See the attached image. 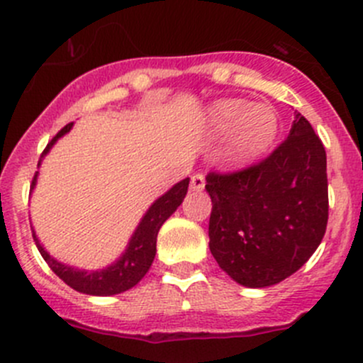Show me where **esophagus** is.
Masks as SVG:
<instances>
[{
	"instance_id": "obj_1",
	"label": "esophagus",
	"mask_w": 363,
	"mask_h": 363,
	"mask_svg": "<svg viewBox=\"0 0 363 363\" xmlns=\"http://www.w3.org/2000/svg\"><path fill=\"white\" fill-rule=\"evenodd\" d=\"M191 188H193V191H202V189L205 188L203 174L191 175Z\"/></svg>"
}]
</instances>
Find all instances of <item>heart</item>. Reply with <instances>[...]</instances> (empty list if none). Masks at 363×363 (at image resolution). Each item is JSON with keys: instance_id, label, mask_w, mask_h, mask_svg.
I'll return each instance as SVG.
<instances>
[{"instance_id": "obj_1", "label": "heart", "mask_w": 363, "mask_h": 363, "mask_svg": "<svg viewBox=\"0 0 363 363\" xmlns=\"http://www.w3.org/2000/svg\"><path fill=\"white\" fill-rule=\"evenodd\" d=\"M211 124L216 131L235 126L232 135V156L246 161L258 156L272 142L277 131V119L263 105L250 107L242 100H223L211 108Z\"/></svg>"}]
</instances>
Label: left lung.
Wrapping results in <instances>:
<instances>
[{
    "label": "left lung",
    "mask_w": 363,
    "mask_h": 363,
    "mask_svg": "<svg viewBox=\"0 0 363 363\" xmlns=\"http://www.w3.org/2000/svg\"><path fill=\"white\" fill-rule=\"evenodd\" d=\"M212 200L208 247L242 286L265 288L295 274L328 223L327 152L303 116L258 163L205 177Z\"/></svg>",
    "instance_id": "obj_1"
}]
</instances>
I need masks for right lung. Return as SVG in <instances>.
<instances>
[{
    "label": "right lung",
    "mask_w": 363,
    "mask_h": 363,
    "mask_svg": "<svg viewBox=\"0 0 363 363\" xmlns=\"http://www.w3.org/2000/svg\"><path fill=\"white\" fill-rule=\"evenodd\" d=\"M73 123L67 124L52 140L47 144V147L43 149L42 156L52 147L54 142L69 131ZM40 164V161H38ZM36 174L33 177L31 188L35 186ZM189 186V177H186L184 181L177 182L170 191L164 193L163 196H160L155 203L151 205L147 212H145L144 219L138 225L137 232L133 233L130 240V246L124 251V255L117 259L116 263L104 270H94V272H84V270L72 269V267L63 265V263L56 262L54 258H50V255L42 247V244L36 239L35 232H33V239H35L36 247H38L40 255L43 256L49 267L52 269V272L56 274L60 279H63L73 290L80 291V294L87 295H116L123 294V291L133 288L142 277L147 274L149 267H151L152 259L156 256V237L164 221L170 218L175 212V208L182 203L186 193H188Z\"/></svg>",
    "instance_id": "obj_1"
}]
</instances>
